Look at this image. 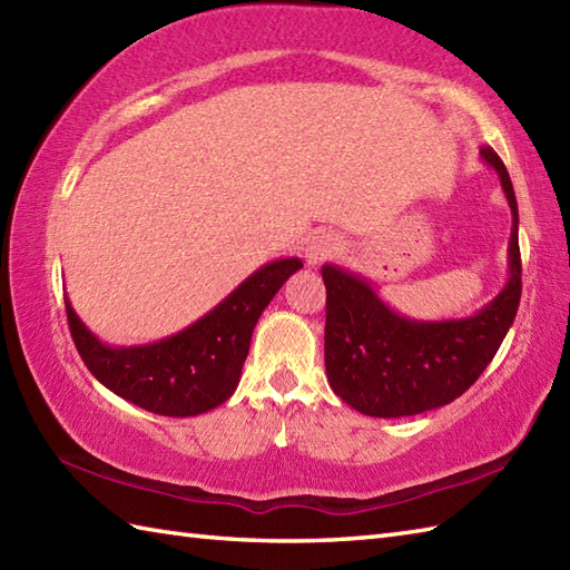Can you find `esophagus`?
Listing matches in <instances>:
<instances>
[{"label": "esophagus", "instance_id": "34e87169", "mask_svg": "<svg viewBox=\"0 0 570 570\" xmlns=\"http://www.w3.org/2000/svg\"><path fill=\"white\" fill-rule=\"evenodd\" d=\"M341 252H343L341 237L333 235V233H316L308 239L306 259H308L311 266H316V264H323V262L337 257Z\"/></svg>", "mask_w": 570, "mask_h": 570}]
</instances>
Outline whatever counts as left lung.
Listing matches in <instances>:
<instances>
[{
	"label": "left lung",
	"instance_id": "left-lung-1",
	"mask_svg": "<svg viewBox=\"0 0 570 570\" xmlns=\"http://www.w3.org/2000/svg\"><path fill=\"white\" fill-rule=\"evenodd\" d=\"M482 161L500 176L512 208L510 278L475 316L411 321L399 316L374 288L335 264H323L325 372L333 392L360 414L399 419L451 404L485 370L514 323L522 298L519 210L510 174L494 149Z\"/></svg>",
	"mask_w": 570,
	"mask_h": 570
}]
</instances>
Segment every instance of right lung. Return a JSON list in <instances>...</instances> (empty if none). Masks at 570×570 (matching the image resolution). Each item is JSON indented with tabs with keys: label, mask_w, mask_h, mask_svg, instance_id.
I'll list each match as a JSON object with an SVG mask.
<instances>
[{
	"label": "right lung",
	"mask_w": 570,
	"mask_h": 570,
	"mask_svg": "<svg viewBox=\"0 0 570 570\" xmlns=\"http://www.w3.org/2000/svg\"><path fill=\"white\" fill-rule=\"evenodd\" d=\"M301 266L298 257L264 264L200 321L151 345L110 347L100 343L66 298L68 328L85 367L107 390L151 414L198 416L233 396L254 325Z\"/></svg>",
	"instance_id": "obj_1"
}]
</instances>
